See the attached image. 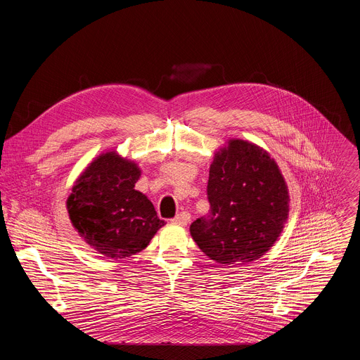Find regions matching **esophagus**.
Returning <instances> with one entry per match:
<instances>
[{"instance_id": "esophagus-1", "label": "esophagus", "mask_w": 360, "mask_h": 360, "mask_svg": "<svg viewBox=\"0 0 360 360\" xmlns=\"http://www.w3.org/2000/svg\"><path fill=\"white\" fill-rule=\"evenodd\" d=\"M189 221H191V215H189L188 212H181V214H178V215L172 219V222H174V224L182 225V226H185Z\"/></svg>"}]
</instances>
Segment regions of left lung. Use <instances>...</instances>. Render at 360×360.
I'll use <instances>...</instances> for the list:
<instances>
[{
	"mask_svg": "<svg viewBox=\"0 0 360 360\" xmlns=\"http://www.w3.org/2000/svg\"><path fill=\"white\" fill-rule=\"evenodd\" d=\"M207 192L211 212L189 228L205 255L222 265H243L271 249L288 219L289 193L266 150L231 139L215 153Z\"/></svg>",
	"mask_w": 360,
	"mask_h": 360,
	"instance_id": "obj_1",
	"label": "left lung"
}]
</instances>
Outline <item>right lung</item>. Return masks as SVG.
Instances as JSON below:
<instances>
[{
    "label": "right lung",
    "instance_id": "obj_1",
    "mask_svg": "<svg viewBox=\"0 0 360 360\" xmlns=\"http://www.w3.org/2000/svg\"><path fill=\"white\" fill-rule=\"evenodd\" d=\"M139 176L136 164L115 152L102 153L81 174L67 199L74 228L107 259L141 252L165 225L152 202L134 189Z\"/></svg>",
    "mask_w": 360,
    "mask_h": 360
}]
</instances>
